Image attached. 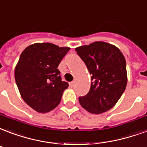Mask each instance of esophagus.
<instances>
[{"mask_svg": "<svg viewBox=\"0 0 147 147\" xmlns=\"http://www.w3.org/2000/svg\"><path fill=\"white\" fill-rule=\"evenodd\" d=\"M75 83H76V82H75V81L71 82H70V83H69V86H71V87H73V86H75Z\"/></svg>", "mask_w": 147, "mask_h": 147, "instance_id": "1", "label": "esophagus"}]
</instances>
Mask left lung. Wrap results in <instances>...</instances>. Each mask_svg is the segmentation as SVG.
Returning a JSON list of instances; mask_svg holds the SVG:
<instances>
[{"mask_svg":"<svg viewBox=\"0 0 147 147\" xmlns=\"http://www.w3.org/2000/svg\"><path fill=\"white\" fill-rule=\"evenodd\" d=\"M76 51L87 66L92 81L88 94L78 98L79 103L90 113L107 112L126 89L125 57L117 47L104 41L79 46Z\"/></svg>","mask_w":147,"mask_h":147,"instance_id":"8db88e82","label":"left lung"}]
</instances>
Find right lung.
Returning <instances> with one entry per match:
<instances>
[{
  "label": "right lung",
  "instance_id": "add662e5",
  "mask_svg": "<svg viewBox=\"0 0 147 147\" xmlns=\"http://www.w3.org/2000/svg\"><path fill=\"white\" fill-rule=\"evenodd\" d=\"M69 50L52 43H34L21 54L14 69L15 82L21 98L38 113L57 107L69 87L61 81L58 66Z\"/></svg>",
  "mask_w": 147,
  "mask_h": 147
}]
</instances>
